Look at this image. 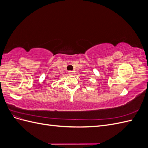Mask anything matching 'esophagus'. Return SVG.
<instances>
[{
    "mask_svg": "<svg viewBox=\"0 0 148 148\" xmlns=\"http://www.w3.org/2000/svg\"><path fill=\"white\" fill-rule=\"evenodd\" d=\"M69 75H73V71H69Z\"/></svg>",
    "mask_w": 148,
    "mask_h": 148,
    "instance_id": "34e87169",
    "label": "esophagus"
}]
</instances>
